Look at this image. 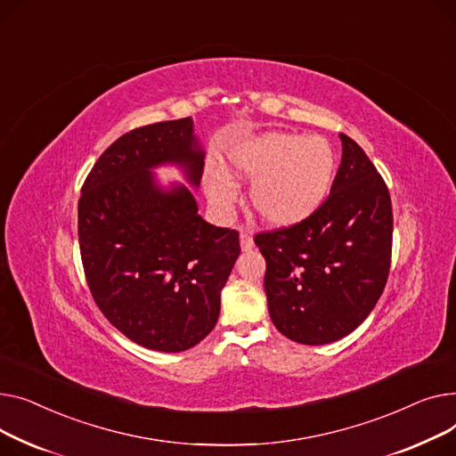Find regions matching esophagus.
<instances>
[{"mask_svg":"<svg viewBox=\"0 0 456 456\" xmlns=\"http://www.w3.org/2000/svg\"><path fill=\"white\" fill-rule=\"evenodd\" d=\"M239 243H240V250L248 252L254 248V237L248 232H240L239 235Z\"/></svg>","mask_w":456,"mask_h":456,"instance_id":"1","label":"esophagus"}]
</instances>
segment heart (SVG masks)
Returning a JSON list of instances; mask_svg holds the SVG:
<instances>
[{
    "label": "heart",
    "instance_id": "b5f03b06",
    "mask_svg": "<svg viewBox=\"0 0 456 456\" xmlns=\"http://www.w3.org/2000/svg\"><path fill=\"white\" fill-rule=\"evenodd\" d=\"M228 169L252 180L250 202L257 216L273 226H294L322 206L335 180V152L320 136L265 132L240 140L228 149ZM209 202L226 209L235 187L221 169L206 175Z\"/></svg>",
    "mask_w": 456,
    "mask_h": 456
}]
</instances>
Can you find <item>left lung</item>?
Listing matches in <instances>:
<instances>
[{"label": "left lung", "instance_id": "left-lung-1", "mask_svg": "<svg viewBox=\"0 0 456 456\" xmlns=\"http://www.w3.org/2000/svg\"><path fill=\"white\" fill-rule=\"evenodd\" d=\"M330 197L298 224L254 237L266 261L265 292L287 338L320 346L357 330L376 307L392 257L388 187L364 151L340 134Z\"/></svg>", "mask_w": 456, "mask_h": 456}]
</instances>
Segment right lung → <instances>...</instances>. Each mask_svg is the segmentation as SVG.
Here are the masks:
<instances>
[{
    "label": "right lung",
    "mask_w": 456,
    "mask_h": 456,
    "mask_svg": "<svg viewBox=\"0 0 456 456\" xmlns=\"http://www.w3.org/2000/svg\"><path fill=\"white\" fill-rule=\"evenodd\" d=\"M164 164L200 183L191 118L134 128L99 156L80 190L78 247L109 322L149 350L176 354L216 328L240 247L235 230L199 216L185 185H158L151 169Z\"/></svg>",
    "instance_id": "1"
}]
</instances>
